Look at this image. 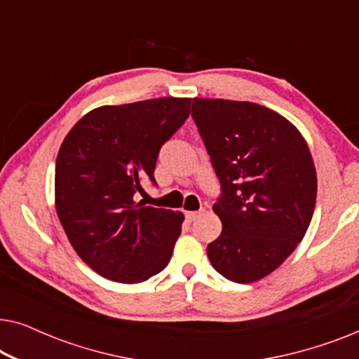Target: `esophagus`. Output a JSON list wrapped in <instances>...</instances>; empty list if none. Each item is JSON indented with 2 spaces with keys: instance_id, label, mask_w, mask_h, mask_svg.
<instances>
[{
  "instance_id": "esophagus-1",
  "label": "esophagus",
  "mask_w": 359,
  "mask_h": 359,
  "mask_svg": "<svg viewBox=\"0 0 359 359\" xmlns=\"http://www.w3.org/2000/svg\"><path fill=\"white\" fill-rule=\"evenodd\" d=\"M201 212H203V210H196V212H186V219H188L189 222H193V220L199 217Z\"/></svg>"
}]
</instances>
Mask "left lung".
I'll return each mask as SVG.
<instances>
[{
  "mask_svg": "<svg viewBox=\"0 0 359 359\" xmlns=\"http://www.w3.org/2000/svg\"><path fill=\"white\" fill-rule=\"evenodd\" d=\"M191 114L222 189L210 264L230 281L255 283L307 232L317 198L311 150L296 126L257 102L194 97Z\"/></svg>",
  "mask_w": 359,
  "mask_h": 359,
  "instance_id": "left-lung-1",
  "label": "left lung"
}]
</instances>
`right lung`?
I'll return each instance as SVG.
<instances>
[{"instance_id": "obj_1", "label": "right lung", "mask_w": 359, "mask_h": 359, "mask_svg": "<svg viewBox=\"0 0 359 359\" xmlns=\"http://www.w3.org/2000/svg\"><path fill=\"white\" fill-rule=\"evenodd\" d=\"M189 97L101 106L81 117L58 150L55 208L72 247L93 271L135 284L166 268L184 215L135 203L155 183L161 145L184 124Z\"/></svg>"}]
</instances>
